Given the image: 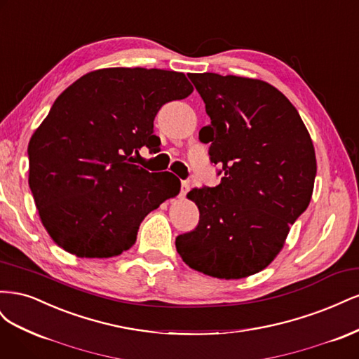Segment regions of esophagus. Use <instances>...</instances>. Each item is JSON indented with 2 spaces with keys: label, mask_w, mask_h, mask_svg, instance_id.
<instances>
[{
  "label": "esophagus",
  "mask_w": 359,
  "mask_h": 359,
  "mask_svg": "<svg viewBox=\"0 0 359 359\" xmlns=\"http://www.w3.org/2000/svg\"><path fill=\"white\" fill-rule=\"evenodd\" d=\"M190 190V182L189 181H182L181 182V196H186Z\"/></svg>",
  "instance_id": "obj_1"
}]
</instances>
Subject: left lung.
<instances>
[{
    "label": "left lung",
    "instance_id": "obj_1",
    "mask_svg": "<svg viewBox=\"0 0 359 359\" xmlns=\"http://www.w3.org/2000/svg\"><path fill=\"white\" fill-rule=\"evenodd\" d=\"M187 76L211 118L199 139L211 144L222 181L187 194L199 223L177 236V252L199 273L243 278L273 262L307 210L316 178L313 142L295 106L273 85L231 74Z\"/></svg>",
    "mask_w": 359,
    "mask_h": 359
}]
</instances>
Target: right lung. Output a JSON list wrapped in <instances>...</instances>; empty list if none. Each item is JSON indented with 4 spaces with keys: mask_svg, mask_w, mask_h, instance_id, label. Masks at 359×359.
Here are the masks:
<instances>
[{
    "mask_svg": "<svg viewBox=\"0 0 359 359\" xmlns=\"http://www.w3.org/2000/svg\"><path fill=\"white\" fill-rule=\"evenodd\" d=\"M191 91L184 73L114 67L86 73L58 95L29 140L28 182L61 248L79 257L121 255L145 217L177 196L173 173H149L135 156L160 145V107Z\"/></svg>",
    "mask_w": 359,
    "mask_h": 359,
    "instance_id": "right-lung-1",
    "label": "right lung"
}]
</instances>
